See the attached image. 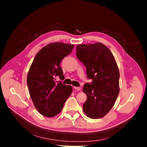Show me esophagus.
Instances as JSON below:
<instances>
[{"mask_svg":"<svg viewBox=\"0 0 147 147\" xmlns=\"http://www.w3.org/2000/svg\"><path fill=\"white\" fill-rule=\"evenodd\" d=\"M75 90H76L77 91H80L81 90V88L80 87H74Z\"/></svg>","mask_w":147,"mask_h":147,"instance_id":"esophagus-1","label":"esophagus"}]
</instances>
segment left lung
Listing matches in <instances>:
<instances>
[{"mask_svg":"<svg viewBox=\"0 0 147 147\" xmlns=\"http://www.w3.org/2000/svg\"><path fill=\"white\" fill-rule=\"evenodd\" d=\"M78 59L86 69V83L83 91L87 96L83 111L88 117L100 118L109 112L117 99L119 72L109 49L101 43L82 44L76 47Z\"/></svg>","mask_w":147,"mask_h":147,"instance_id":"8db88e82","label":"left lung"}]
</instances>
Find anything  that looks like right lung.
<instances>
[{
    "label": "right lung",
    "instance_id": "obj_1",
    "mask_svg": "<svg viewBox=\"0 0 147 147\" xmlns=\"http://www.w3.org/2000/svg\"><path fill=\"white\" fill-rule=\"evenodd\" d=\"M74 45L55 42L48 44L35 55L27 77L29 94L38 112L47 117L61 112L72 87L56 81L64 79L60 63L72 53Z\"/></svg>",
    "mask_w": 147,
    "mask_h": 147
}]
</instances>
